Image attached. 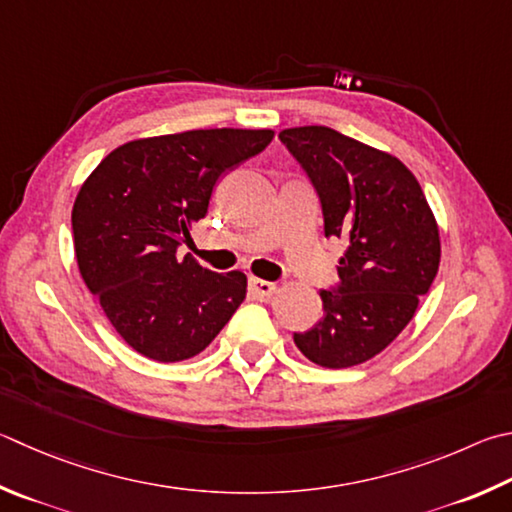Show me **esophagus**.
Instances as JSON below:
<instances>
[{
    "label": "esophagus",
    "mask_w": 512,
    "mask_h": 512,
    "mask_svg": "<svg viewBox=\"0 0 512 512\" xmlns=\"http://www.w3.org/2000/svg\"><path fill=\"white\" fill-rule=\"evenodd\" d=\"M248 288H250V293H253L255 297H259V300H266V297H271L277 291V286L273 282L257 280V277H250Z\"/></svg>",
    "instance_id": "esophagus-1"
}]
</instances>
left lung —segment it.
I'll list each match as a JSON object with an SVG mask.
<instances>
[{
	"mask_svg": "<svg viewBox=\"0 0 512 512\" xmlns=\"http://www.w3.org/2000/svg\"><path fill=\"white\" fill-rule=\"evenodd\" d=\"M318 192L324 237L347 241L338 284L320 291L322 320L293 333L320 367L360 365L383 351L414 318L439 271V228L416 176L392 154L331 127L280 132Z\"/></svg>",
	"mask_w": 512,
	"mask_h": 512,
	"instance_id": "left-lung-1",
	"label": "left lung"
}]
</instances>
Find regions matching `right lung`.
Segmentation results:
<instances>
[{
	"label": "right lung",
	"instance_id": "right-lung-1",
	"mask_svg": "<svg viewBox=\"0 0 512 512\" xmlns=\"http://www.w3.org/2000/svg\"><path fill=\"white\" fill-rule=\"evenodd\" d=\"M271 129H192L141 138L100 161L73 203L82 280L145 358L197 356L246 297V275L176 257L208 215L217 181L273 141Z\"/></svg>",
	"mask_w": 512,
	"mask_h": 512
}]
</instances>
